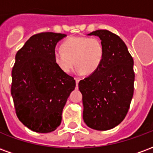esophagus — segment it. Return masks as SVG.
<instances>
[{
  "instance_id": "34e87169",
  "label": "esophagus",
  "mask_w": 153,
  "mask_h": 153,
  "mask_svg": "<svg viewBox=\"0 0 153 153\" xmlns=\"http://www.w3.org/2000/svg\"><path fill=\"white\" fill-rule=\"evenodd\" d=\"M75 82H76V87H78L79 82V79H75Z\"/></svg>"
}]
</instances>
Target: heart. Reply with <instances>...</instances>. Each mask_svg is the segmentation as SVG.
<instances>
[{
  "label": "heart",
  "instance_id": "b5f03b06",
  "mask_svg": "<svg viewBox=\"0 0 153 153\" xmlns=\"http://www.w3.org/2000/svg\"><path fill=\"white\" fill-rule=\"evenodd\" d=\"M61 51L53 55L54 63L63 73H70L76 65L78 74H92L102 64L105 48L97 38L70 37L60 45Z\"/></svg>",
  "mask_w": 153,
  "mask_h": 153
}]
</instances>
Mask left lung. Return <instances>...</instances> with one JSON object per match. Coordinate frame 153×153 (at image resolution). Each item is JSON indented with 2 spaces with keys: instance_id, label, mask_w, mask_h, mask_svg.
Here are the masks:
<instances>
[{
  "instance_id": "1",
  "label": "left lung",
  "mask_w": 153,
  "mask_h": 153,
  "mask_svg": "<svg viewBox=\"0 0 153 153\" xmlns=\"http://www.w3.org/2000/svg\"><path fill=\"white\" fill-rule=\"evenodd\" d=\"M105 48L97 71L80 80L83 95V118L89 128L108 130L126 116L134 95V60L121 38L108 30H96Z\"/></svg>"
}]
</instances>
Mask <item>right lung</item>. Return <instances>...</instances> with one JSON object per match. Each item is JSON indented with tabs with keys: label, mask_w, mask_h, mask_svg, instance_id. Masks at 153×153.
Here are the masks:
<instances>
[{
	"label": "right lung",
	"mask_w": 153,
	"mask_h": 153,
	"mask_svg": "<svg viewBox=\"0 0 153 153\" xmlns=\"http://www.w3.org/2000/svg\"><path fill=\"white\" fill-rule=\"evenodd\" d=\"M65 37L51 32L35 34L15 56L11 95L16 115L26 127L37 133L56 129L64 106L76 85L73 77L54 63L56 46Z\"/></svg>",
	"instance_id": "add662e5"
}]
</instances>
